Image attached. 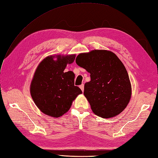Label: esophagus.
Returning <instances> with one entry per match:
<instances>
[{
  "mask_svg": "<svg viewBox=\"0 0 158 158\" xmlns=\"http://www.w3.org/2000/svg\"><path fill=\"white\" fill-rule=\"evenodd\" d=\"M80 89H82V92H84V85L82 84V85H80Z\"/></svg>",
  "mask_w": 158,
  "mask_h": 158,
  "instance_id": "34e87169",
  "label": "esophagus"
}]
</instances>
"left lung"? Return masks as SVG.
<instances>
[{"label":"left lung","instance_id":"8db88e82","mask_svg":"<svg viewBox=\"0 0 158 158\" xmlns=\"http://www.w3.org/2000/svg\"><path fill=\"white\" fill-rule=\"evenodd\" d=\"M76 62L90 74L84 94L92 112L102 118L120 114L128 104L131 86L124 65L114 52L93 50L80 53Z\"/></svg>","mask_w":158,"mask_h":158}]
</instances>
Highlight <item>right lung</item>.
<instances>
[{
	"label": "right lung",
	"instance_id": "obj_1",
	"mask_svg": "<svg viewBox=\"0 0 158 158\" xmlns=\"http://www.w3.org/2000/svg\"><path fill=\"white\" fill-rule=\"evenodd\" d=\"M76 54L51 55L37 66L30 91L36 106L44 114L53 118L62 116L82 93L74 86V72H64L67 64L74 62Z\"/></svg>",
	"mask_w": 158,
	"mask_h": 158
}]
</instances>
